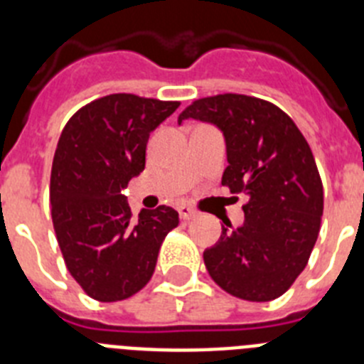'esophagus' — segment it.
<instances>
[{"label": "esophagus", "instance_id": "1", "mask_svg": "<svg viewBox=\"0 0 364 364\" xmlns=\"http://www.w3.org/2000/svg\"><path fill=\"white\" fill-rule=\"evenodd\" d=\"M178 215L182 220H191V218L197 217V211L193 210V208H189V205H178Z\"/></svg>", "mask_w": 364, "mask_h": 364}]
</instances>
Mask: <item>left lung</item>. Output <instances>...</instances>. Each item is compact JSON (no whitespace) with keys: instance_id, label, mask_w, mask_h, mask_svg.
<instances>
[{"instance_id":"8db88e82","label":"left lung","mask_w":364,"mask_h":364,"mask_svg":"<svg viewBox=\"0 0 364 364\" xmlns=\"http://www.w3.org/2000/svg\"><path fill=\"white\" fill-rule=\"evenodd\" d=\"M184 120L215 125L226 142L222 184L242 193L244 222H224L204 264L222 290L264 302L284 294L304 269L323 217V184L310 146L286 112L246 95L193 102Z\"/></svg>"}]
</instances>
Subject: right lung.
<instances>
[{"instance_id": "1", "label": "right lung", "mask_w": 364, "mask_h": 364, "mask_svg": "<svg viewBox=\"0 0 364 364\" xmlns=\"http://www.w3.org/2000/svg\"><path fill=\"white\" fill-rule=\"evenodd\" d=\"M178 105L104 96L80 109L58 140L50 173L54 231L69 273L96 301H124L142 290L166 235L178 226L169 205L142 210L134 222L124 197L146 167L149 134Z\"/></svg>"}]
</instances>
